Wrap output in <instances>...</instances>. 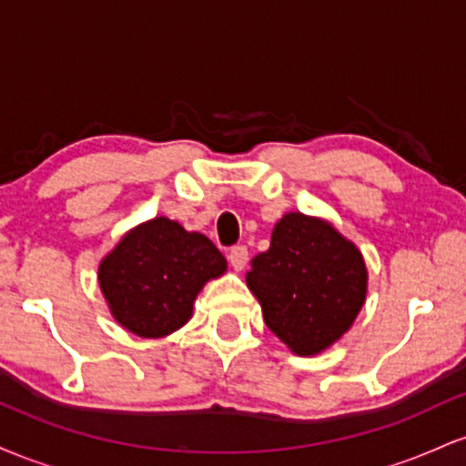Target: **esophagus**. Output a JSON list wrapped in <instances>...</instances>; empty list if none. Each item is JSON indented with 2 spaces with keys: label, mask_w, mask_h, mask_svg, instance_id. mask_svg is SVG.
Returning a JSON list of instances; mask_svg holds the SVG:
<instances>
[{
  "label": "esophagus",
  "mask_w": 466,
  "mask_h": 466,
  "mask_svg": "<svg viewBox=\"0 0 466 466\" xmlns=\"http://www.w3.org/2000/svg\"><path fill=\"white\" fill-rule=\"evenodd\" d=\"M248 258H249V251L245 245H234V248H229L228 251L229 265H232L237 271H240L245 265H248Z\"/></svg>",
  "instance_id": "esophagus-1"
}]
</instances>
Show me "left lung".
<instances>
[{"label":"left lung","mask_w":466,"mask_h":466,"mask_svg":"<svg viewBox=\"0 0 466 466\" xmlns=\"http://www.w3.org/2000/svg\"><path fill=\"white\" fill-rule=\"evenodd\" d=\"M245 280L271 333L302 357L335 344L368 291L361 251L330 223L302 212L276 223L269 249L251 260Z\"/></svg>","instance_id":"8db88e82"}]
</instances>
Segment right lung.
I'll return each mask as SVG.
<instances>
[{"mask_svg": "<svg viewBox=\"0 0 466 466\" xmlns=\"http://www.w3.org/2000/svg\"><path fill=\"white\" fill-rule=\"evenodd\" d=\"M228 263L210 238L155 217L120 238L98 267V282L116 322L157 339L181 329L192 304Z\"/></svg>", "mask_w": 466, "mask_h": 466, "instance_id": "obj_1", "label": "right lung"}]
</instances>
